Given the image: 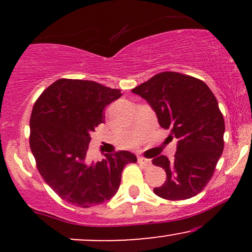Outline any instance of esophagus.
Instances as JSON below:
<instances>
[{
	"label": "esophagus",
	"instance_id": "34e87169",
	"mask_svg": "<svg viewBox=\"0 0 252 252\" xmlns=\"http://www.w3.org/2000/svg\"><path fill=\"white\" fill-rule=\"evenodd\" d=\"M137 161H138V163L143 164V166H150V164H152V161H150L149 158H143V156H140V158H137Z\"/></svg>",
	"mask_w": 252,
	"mask_h": 252
}]
</instances>
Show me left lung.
I'll list each match as a JSON object with an SVG mask.
<instances>
[{
	"label": "left lung",
	"mask_w": 252,
	"mask_h": 252,
	"mask_svg": "<svg viewBox=\"0 0 252 252\" xmlns=\"http://www.w3.org/2000/svg\"><path fill=\"white\" fill-rule=\"evenodd\" d=\"M152 106L158 124L169 129L167 140H178L174 160L160 155L167 180L154 193L167 200H185L201 192L215 173L224 149L225 123L217 98L194 77L161 72L131 90Z\"/></svg>",
	"instance_id": "8db88e82"
}]
</instances>
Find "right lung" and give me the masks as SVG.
Instances as JSON below:
<instances>
[{
  "instance_id": "1",
  "label": "right lung",
  "mask_w": 252,
  "mask_h": 252,
  "mask_svg": "<svg viewBox=\"0 0 252 252\" xmlns=\"http://www.w3.org/2000/svg\"><path fill=\"white\" fill-rule=\"evenodd\" d=\"M122 96L92 80L59 79L40 94L32 110L30 146L46 184L63 200L91 207L117 193L126 163L137 161L132 153L105 154L88 160L91 134L104 123V109Z\"/></svg>"
}]
</instances>
